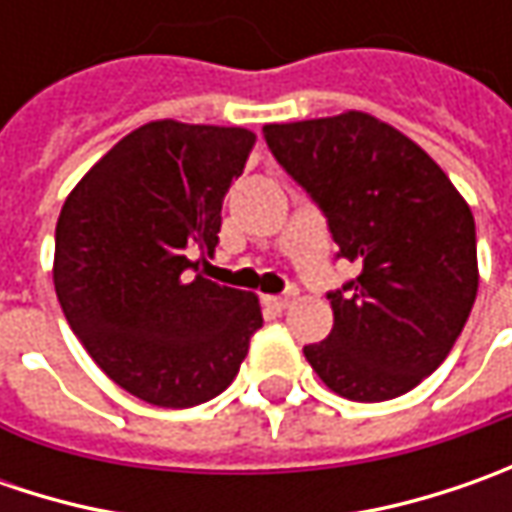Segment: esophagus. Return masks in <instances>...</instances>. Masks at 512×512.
Listing matches in <instances>:
<instances>
[{"label": "esophagus", "instance_id": "esophagus-1", "mask_svg": "<svg viewBox=\"0 0 512 512\" xmlns=\"http://www.w3.org/2000/svg\"><path fill=\"white\" fill-rule=\"evenodd\" d=\"M293 296H296L293 290H287L285 296H265V305L282 313V310H287V305H290V299H293Z\"/></svg>", "mask_w": 512, "mask_h": 512}]
</instances>
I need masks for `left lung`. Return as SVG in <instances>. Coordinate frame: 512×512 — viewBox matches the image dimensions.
<instances>
[{
  "label": "left lung",
  "instance_id": "left-lung-1",
  "mask_svg": "<svg viewBox=\"0 0 512 512\" xmlns=\"http://www.w3.org/2000/svg\"><path fill=\"white\" fill-rule=\"evenodd\" d=\"M262 136L322 210L336 259L359 267L327 293L333 330L307 344V362L353 402L413 390L447 359L476 302L470 207L416 142L359 110L265 125Z\"/></svg>",
  "mask_w": 512,
  "mask_h": 512
}]
</instances>
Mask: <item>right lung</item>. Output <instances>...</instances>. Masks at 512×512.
<instances>
[{"instance_id":"add662e5","label":"right lung","mask_w":512,"mask_h":512,"mask_svg":"<svg viewBox=\"0 0 512 512\" xmlns=\"http://www.w3.org/2000/svg\"><path fill=\"white\" fill-rule=\"evenodd\" d=\"M256 136L150 122L73 187L56 222L53 285L93 362L130 396L193 407L236 379L262 327L247 290L193 276L219 245L222 202Z\"/></svg>"}]
</instances>
